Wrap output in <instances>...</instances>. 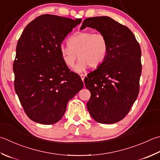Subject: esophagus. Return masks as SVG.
Instances as JSON below:
<instances>
[{"instance_id": "esophagus-1", "label": "esophagus", "mask_w": 160, "mask_h": 160, "mask_svg": "<svg viewBox=\"0 0 160 160\" xmlns=\"http://www.w3.org/2000/svg\"><path fill=\"white\" fill-rule=\"evenodd\" d=\"M80 77H81V79H82V80L84 81V78H85V76H84V74H81V75H80Z\"/></svg>"}]
</instances>
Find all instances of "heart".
<instances>
[{"mask_svg": "<svg viewBox=\"0 0 160 160\" xmlns=\"http://www.w3.org/2000/svg\"><path fill=\"white\" fill-rule=\"evenodd\" d=\"M68 45L62 44L60 52L65 64L72 67L78 58L79 62L74 68L78 73L89 67H97L105 60L108 52L105 37L100 32H78L68 41Z\"/></svg>", "mask_w": 160, "mask_h": 160, "instance_id": "1", "label": "heart"}]
</instances>
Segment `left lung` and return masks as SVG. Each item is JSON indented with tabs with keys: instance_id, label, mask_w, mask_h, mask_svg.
I'll list each match as a JSON object with an SVG mask.
<instances>
[{
	"instance_id": "8db88e82",
	"label": "left lung",
	"mask_w": 160,
	"mask_h": 160,
	"mask_svg": "<svg viewBox=\"0 0 160 160\" xmlns=\"http://www.w3.org/2000/svg\"><path fill=\"white\" fill-rule=\"evenodd\" d=\"M86 27L102 34L108 43L105 60L84 78L91 92L87 107L98 123H117L128 114L139 94L140 46L129 28L110 17L87 18L80 30Z\"/></svg>"
}]
</instances>
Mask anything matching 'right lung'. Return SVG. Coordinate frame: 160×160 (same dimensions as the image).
Listing matches in <instances>:
<instances>
[{
  "mask_svg": "<svg viewBox=\"0 0 160 160\" xmlns=\"http://www.w3.org/2000/svg\"><path fill=\"white\" fill-rule=\"evenodd\" d=\"M82 19L43 14L25 28L13 64L14 89L25 112L38 123L61 119L69 100L83 88L77 73L65 64L60 46Z\"/></svg>",
  "mask_w": 160,
  "mask_h": 160,
  "instance_id": "right-lung-1",
  "label": "right lung"
}]
</instances>
